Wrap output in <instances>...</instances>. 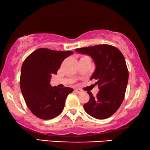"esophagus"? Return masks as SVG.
<instances>
[{
    "instance_id": "esophagus-1",
    "label": "esophagus",
    "mask_w": 150,
    "mask_h": 150,
    "mask_svg": "<svg viewBox=\"0 0 150 150\" xmlns=\"http://www.w3.org/2000/svg\"><path fill=\"white\" fill-rule=\"evenodd\" d=\"M74 92L75 93H81V92H82V90L81 89H75L74 90Z\"/></svg>"
}]
</instances>
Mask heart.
I'll use <instances>...</instances> for the list:
<instances>
[{"instance_id": "1", "label": "heart", "mask_w": 150, "mask_h": 150, "mask_svg": "<svg viewBox=\"0 0 150 150\" xmlns=\"http://www.w3.org/2000/svg\"><path fill=\"white\" fill-rule=\"evenodd\" d=\"M87 57V56H83L81 57V58H83V57Z\"/></svg>"}]
</instances>
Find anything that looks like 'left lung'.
I'll use <instances>...</instances> for the list:
<instances>
[{"label":"left lung","mask_w":150,"mask_h":150,"mask_svg":"<svg viewBox=\"0 0 150 150\" xmlns=\"http://www.w3.org/2000/svg\"><path fill=\"white\" fill-rule=\"evenodd\" d=\"M93 59L96 70L91 80L95 79L99 92L93 97L91 92L84 109L89 115L104 120L112 115L122 104L128 81V70L124 55L116 47L108 44L76 48Z\"/></svg>","instance_id":"left-lung-1"}]
</instances>
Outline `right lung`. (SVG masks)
Masks as SVG:
<instances>
[{"label": "right lung", "mask_w": 150, "mask_h": 150, "mask_svg": "<svg viewBox=\"0 0 150 150\" xmlns=\"http://www.w3.org/2000/svg\"><path fill=\"white\" fill-rule=\"evenodd\" d=\"M71 54V51L42 48L33 52L24 61L20 89L26 105L37 117L50 120L58 116L64 108L65 99L73 89L52 87L50 81L63 60Z\"/></svg>", "instance_id": "1"}]
</instances>
